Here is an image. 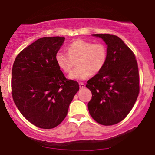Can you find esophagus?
I'll list each match as a JSON object with an SVG mask.
<instances>
[{"label": "esophagus", "mask_w": 155, "mask_h": 155, "mask_svg": "<svg viewBox=\"0 0 155 155\" xmlns=\"http://www.w3.org/2000/svg\"><path fill=\"white\" fill-rule=\"evenodd\" d=\"M85 87V85L84 83H82V82H79V87H80V89H82L84 88V87Z\"/></svg>", "instance_id": "34e87169"}]
</instances>
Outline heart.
Listing matches in <instances>:
<instances>
[{"label":"heart","instance_id":"obj_1","mask_svg":"<svg viewBox=\"0 0 155 155\" xmlns=\"http://www.w3.org/2000/svg\"><path fill=\"white\" fill-rule=\"evenodd\" d=\"M107 48L102 43H93L85 40H76L68 46V53L58 51L55 61L65 73L71 71L76 61L77 68L70 74V78L84 80L91 74L99 73L107 63Z\"/></svg>","mask_w":155,"mask_h":155}]
</instances>
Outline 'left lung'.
Segmentation results:
<instances>
[{"label":"left lung","instance_id":"8db88e82","mask_svg":"<svg viewBox=\"0 0 155 155\" xmlns=\"http://www.w3.org/2000/svg\"><path fill=\"white\" fill-rule=\"evenodd\" d=\"M107 45L104 68L87 82L92 97L89 113L100 124L110 126L124 120L134 107L140 93V73L134 53L113 34H93Z\"/></svg>","mask_w":155,"mask_h":155}]
</instances>
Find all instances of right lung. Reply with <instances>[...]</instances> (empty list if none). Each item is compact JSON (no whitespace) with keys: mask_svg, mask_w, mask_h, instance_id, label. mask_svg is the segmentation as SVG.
Instances as JSON below:
<instances>
[{"mask_svg":"<svg viewBox=\"0 0 155 155\" xmlns=\"http://www.w3.org/2000/svg\"><path fill=\"white\" fill-rule=\"evenodd\" d=\"M65 37L38 39L20 51L12 69L11 89L15 106L31 124L51 129L67 116L79 83L68 79L56 64L55 54Z\"/></svg>","mask_w":155,"mask_h":155,"instance_id":"right-lung-1","label":"right lung"}]
</instances>
